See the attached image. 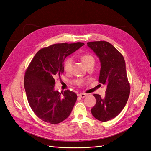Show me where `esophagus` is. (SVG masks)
Wrapping results in <instances>:
<instances>
[{"instance_id":"esophagus-1","label":"esophagus","mask_w":151,"mask_h":151,"mask_svg":"<svg viewBox=\"0 0 151 151\" xmlns=\"http://www.w3.org/2000/svg\"><path fill=\"white\" fill-rule=\"evenodd\" d=\"M79 96L80 98H85V97L86 96V94H84V93H80V94H79Z\"/></svg>"}]
</instances>
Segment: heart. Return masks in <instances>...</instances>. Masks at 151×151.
<instances>
[{
  "label": "heart",
  "instance_id": "heart-1",
  "mask_svg": "<svg viewBox=\"0 0 151 151\" xmlns=\"http://www.w3.org/2000/svg\"><path fill=\"white\" fill-rule=\"evenodd\" d=\"M81 59L83 61L84 64L86 66H88L89 65L91 64V63H94V57L91 55L90 54L88 53H84L81 56ZM63 69L64 70L67 72L69 73L72 70V60L71 58H67L64 62H63Z\"/></svg>",
  "mask_w": 151,
  "mask_h": 151
}]
</instances>
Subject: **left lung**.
<instances>
[{
	"instance_id": "left-lung-1",
	"label": "left lung",
	"mask_w": 151,
	"mask_h": 151,
	"mask_svg": "<svg viewBox=\"0 0 151 151\" xmlns=\"http://www.w3.org/2000/svg\"><path fill=\"white\" fill-rule=\"evenodd\" d=\"M101 63L98 81L106 86L104 97L94 94L96 100L91 113L97 120L107 122L122 111L129 97L130 86L127 78L123 55L113 45L105 41L88 43Z\"/></svg>"
}]
</instances>
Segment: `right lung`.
<instances>
[{
	"mask_svg": "<svg viewBox=\"0 0 151 151\" xmlns=\"http://www.w3.org/2000/svg\"><path fill=\"white\" fill-rule=\"evenodd\" d=\"M83 43H57L40 50L25 72L24 85L29 106L35 115L51 124L70 115L77 96L69 90L54 89L55 79L63 73L65 58L83 46Z\"/></svg>",
	"mask_w": 151,
	"mask_h": 151,
	"instance_id": "1",
	"label": "right lung"
}]
</instances>
